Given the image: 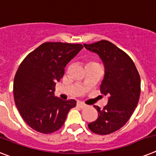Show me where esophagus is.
<instances>
[{
	"instance_id": "1",
	"label": "esophagus",
	"mask_w": 156,
	"mask_h": 156,
	"mask_svg": "<svg viewBox=\"0 0 156 156\" xmlns=\"http://www.w3.org/2000/svg\"><path fill=\"white\" fill-rule=\"evenodd\" d=\"M77 106H78V107H80V108H85V107H87V105L85 104V103H83V102H77Z\"/></svg>"
}]
</instances>
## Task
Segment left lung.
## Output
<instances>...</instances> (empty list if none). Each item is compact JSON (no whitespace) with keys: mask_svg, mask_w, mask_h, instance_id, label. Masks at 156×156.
I'll use <instances>...</instances> for the list:
<instances>
[{"mask_svg":"<svg viewBox=\"0 0 156 156\" xmlns=\"http://www.w3.org/2000/svg\"><path fill=\"white\" fill-rule=\"evenodd\" d=\"M85 48L99 56L105 68L100 90L108 96L102 109L98 106V119L88 124L98 135H108L125 125L137 107L140 96V76L131 58L122 49L106 40L84 44Z\"/></svg>","mask_w":156,"mask_h":156,"instance_id":"left-lung-1","label":"left lung"}]
</instances>
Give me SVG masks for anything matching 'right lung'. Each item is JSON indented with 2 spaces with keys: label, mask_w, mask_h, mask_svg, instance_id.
<instances>
[{
  "label": "right lung",
  "mask_w": 156,
  "mask_h": 156,
  "mask_svg": "<svg viewBox=\"0 0 156 156\" xmlns=\"http://www.w3.org/2000/svg\"><path fill=\"white\" fill-rule=\"evenodd\" d=\"M82 48L81 44L45 42L21 63L13 82L15 104L35 131L43 134L58 131L69 110L75 107V100L64 101L54 95V91L66 65Z\"/></svg>",
  "instance_id": "1"
}]
</instances>
